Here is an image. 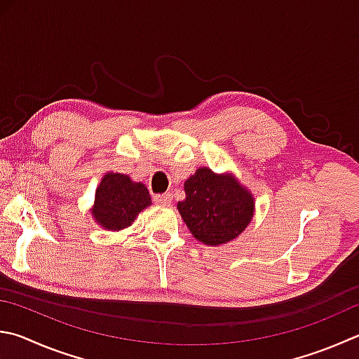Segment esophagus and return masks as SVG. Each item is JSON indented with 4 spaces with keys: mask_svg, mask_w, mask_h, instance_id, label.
<instances>
[{
    "mask_svg": "<svg viewBox=\"0 0 359 359\" xmlns=\"http://www.w3.org/2000/svg\"><path fill=\"white\" fill-rule=\"evenodd\" d=\"M154 201L157 202L160 205H171L172 202V194L165 193V194H157V196H154Z\"/></svg>",
    "mask_w": 359,
    "mask_h": 359,
    "instance_id": "esophagus-1",
    "label": "esophagus"
}]
</instances>
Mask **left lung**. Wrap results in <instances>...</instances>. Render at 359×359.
<instances>
[{"label":"left lung","mask_w":359,"mask_h":359,"mask_svg":"<svg viewBox=\"0 0 359 359\" xmlns=\"http://www.w3.org/2000/svg\"><path fill=\"white\" fill-rule=\"evenodd\" d=\"M185 199L177 204L193 237L204 245L237 238L254 215V198L232 174L199 168L185 182Z\"/></svg>","instance_id":"8db88e82"}]
</instances>
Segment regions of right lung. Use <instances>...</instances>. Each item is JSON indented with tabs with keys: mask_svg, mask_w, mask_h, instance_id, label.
Segmentation results:
<instances>
[{
	"mask_svg": "<svg viewBox=\"0 0 359 359\" xmlns=\"http://www.w3.org/2000/svg\"><path fill=\"white\" fill-rule=\"evenodd\" d=\"M151 204V194L144 184L133 182L119 172H107L95 190L90 212L103 229L121 231L132 224L138 213Z\"/></svg>",
	"mask_w": 359,
	"mask_h": 359,
	"instance_id": "right-lung-1",
	"label": "right lung"
}]
</instances>
